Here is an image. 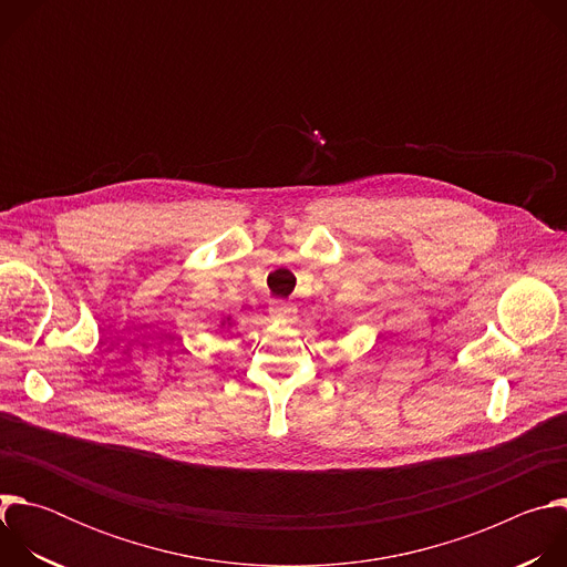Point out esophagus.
<instances>
[{"label": "esophagus", "mask_w": 567, "mask_h": 567, "mask_svg": "<svg viewBox=\"0 0 567 567\" xmlns=\"http://www.w3.org/2000/svg\"><path fill=\"white\" fill-rule=\"evenodd\" d=\"M269 313L274 320H280V322H291L296 320V313L298 309L293 305H287L285 300H274L271 307H269Z\"/></svg>", "instance_id": "34e87169"}]
</instances>
